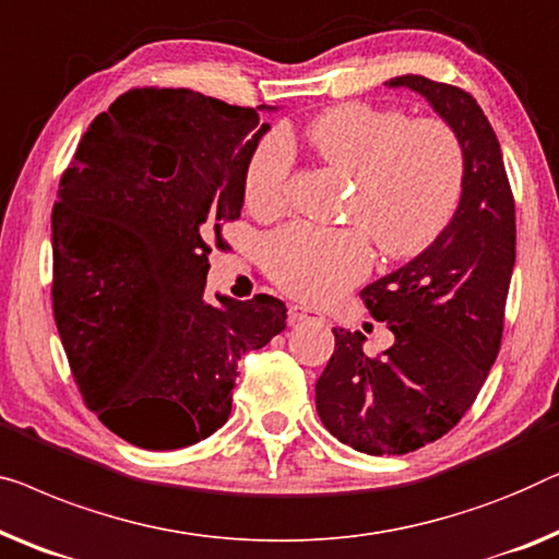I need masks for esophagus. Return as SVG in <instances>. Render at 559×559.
<instances>
[{
	"mask_svg": "<svg viewBox=\"0 0 559 559\" xmlns=\"http://www.w3.org/2000/svg\"><path fill=\"white\" fill-rule=\"evenodd\" d=\"M325 322V314L320 310H310L305 305H289V325H299V322Z\"/></svg>",
	"mask_w": 559,
	"mask_h": 559,
	"instance_id": "1",
	"label": "esophagus"
}]
</instances>
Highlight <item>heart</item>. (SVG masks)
<instances>
[{
  "label": "heart",
  "mask_w": 559,
  "mask_h": 559,
  "mask_svg": "<svg viewBox=\"0 0 559 559\" xmlns=\"http://www.w3.org/2000/svg\"><path fill=\"white\" fill-rule=\"evenodd\" d=\"M322 164L353 176L345 229L293 224L264 247V264L282 293L328 302L370 272V241L380 254H418L454 214L464 186V148L439 118L408 120L406 112L347 103L305 128ZM293 171V145L270 133L254 145L245 171V197L257 214L282 212Z\"/></svg>",
  "instance_id": "1"
}]
</instances>
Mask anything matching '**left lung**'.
I'll list each match as a JSON object with an SVG mask.
<instances>
[{"label": "left lung", "mask_w": 559, "mask_h": 559, "mask_svg": "<svg viewBox=\"0 0 559 559\" xmlns=\"http://www.w3.org/2000/svg\"><path fill=\"white\" fill-rule=\"evenodd\" d=\"M388 87L418 93L464 148V186L451 222L424 252L360 289L393 345L368 358L366 335L335 328V353L314 383L320 420L370 456H401L441 439L472 408L495 366L516 224L504 158L472 95L424 75Z\"/></svg>", "instance_id": "left-lung-1"}]
</instances>
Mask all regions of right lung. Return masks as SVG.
I'll use <instances>...</instances> for the list:
<instances>
[{
	"mask_svg": "<svg viewBox=\"0 0 559 559\" xmlns=\"http://www.w3.org/2000/svg\"><path fill=\"white\" fill-rule=\"evenodd\" d=\"M186 87L131 91L93 120L52 209V310L87 408L171 451L226 424L241 355L287 325L272 295H204L212 241L239 219L260 112Z\"/></svg>",
	"mask_w": 559,
	"mask_h": 559,
	"instance_id": "obj_1",
	"label": "right lung"
}]
</instances>
